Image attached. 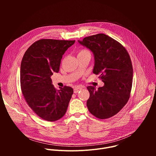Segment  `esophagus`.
<instances>
[{"label":"esophagus","mask_w":156,"mask_h":156,"mask_svg":"<svg viewBox=\"0 0 156 156\" xmlns=\"http://www.w3.org/2000/svg\"><path fill=\"white\" fill-rule=\"evenodd\" d=\"M81 90H82V87H81V86H77V87H75V89H74V93H77Z\"/></svg>","instance_id":"34e87169"}]
</instances>
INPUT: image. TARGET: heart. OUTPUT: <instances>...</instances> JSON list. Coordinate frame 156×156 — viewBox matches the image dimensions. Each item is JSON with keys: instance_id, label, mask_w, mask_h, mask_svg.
<instances>
[{"instance_id": "obj_1", "label": "heart", "mask_w": 156, "mask_h": 156, "mask_svg": "<svg viewBox=\"0 0 156 156\" xmlns=\"http://www.w3.org/2000/svg\"><path fill=\"white\" fill-rule=\"evenodd\" d=\"M88 52V51H87L86 49H81V50H80V51H78V55L81 54H83V53H85V52Z\"/></svg>"}]
</instances>
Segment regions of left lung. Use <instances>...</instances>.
Returning <instances> with one entry per match:
<instances>
[{"label":"left lung","mask_w":156,"mask_h":156,"mask_svg":"<svg viewBox=\"0 0 156 156\" xmlns=\"http://www.w3.org/2000/svg\"><path fill=\"white\" fill-rule=\"evenodd\" d=\"M81 44L94 55L93 73L99 75L104 83L96 90L87 86L90 98L87 107L99 119L112 117L120 112L129 100L132 87L133 66L128 52L123 46L105 34L84 37Z\"/></svg>","instance_id":"left-lung-1"}]
</instances>
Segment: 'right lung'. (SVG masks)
I'll use <instances>...</instances> for the list:
<instances>
[{"instance_id": "add662e5", "label": "right lung", "mask_w": 156, "mask_h": 156, "mask_svg": "<svg viewBox=\"0 0 156 156\" xmlns=\"http://www.w3.org/2000/svg\"><path fill=\"white\" fill-rule=\"evenodd\" d=\"M75 42L41 39L31 44L22 58V93L28 106L44 120H58L66 112L73 88L65 86L57 90L52 84L51 76L59 72L62 55Z\"/></svg>"}]
</instances>
